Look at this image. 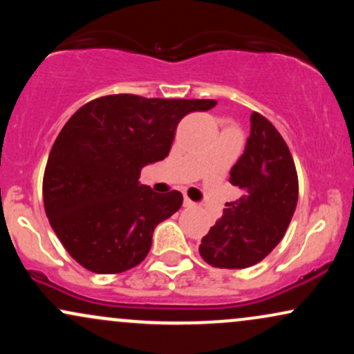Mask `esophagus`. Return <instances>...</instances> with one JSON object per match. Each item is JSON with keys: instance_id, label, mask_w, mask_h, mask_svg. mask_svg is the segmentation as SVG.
<instances>
[{"instance_id": "1", "label": "esophagus", "mask_w": 354, "mask_h": 354, "mask_svg": "<svg viewBox=\"0 0 354 354\" xmlns=\"http://www.w3.org/2000/svg\"><path fill=\"white\" fill-rule=\"evenodd\" d=\"M194 205H196V203L191 201L188 196H185V206H188V208H191V206H194Z\"/></svg>"}]
</instances>
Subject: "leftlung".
Returning <instances> with one entry per match:
<instances>
[{
	"instance_id": "8db88e82",
	"label": "left lung",
	"mask_w": 354,
	"mask_h": 354,
	"mask_svg": "<svg viewBox=\"0 0 354 354\" xmlns=\"http://www.w3.org/2000/svg\"><path fill=\"white\" fill-rule=\"evenodd\" d=\"M245 153L230 183L241 189L201 239L200 254L214 268L243 270L281 241L298 203V174L290 148L265 116L253 113Z\"/></svg>"
}]
</instances>
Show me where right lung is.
Returning a JSON list of instances; mask_svg holds the SVG:
<instances>
[{"label":"right lung","mask_w":354,"mask_h":354,"mask_svg":"<svg viewBox=\"0 0 354 354\" xmlns=\"http://www.w3.org/2000/svg\"><path fill=\"white\" fill-rule=\"evenodd\" d=\"M214 104L109 95L68 120L48 158L43 201L73 259L98 274L123 273L143 261L154 228L181 208L183 194L140 185L141 169L168 156L183 116Z\"/></svg>","instance_id":"add662e5"}]
</instances>
